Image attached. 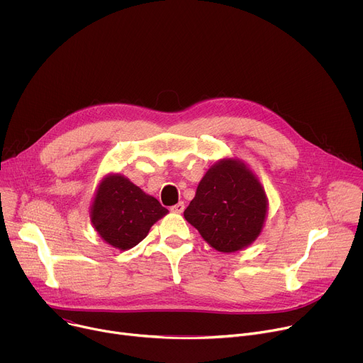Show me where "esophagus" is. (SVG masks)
Here are the masks:
<instances>
[{
	"mask_svg": "<svg viewBox=\"0 0 363 363\" xmlns=\"http://www.w3.org/2000/svg\"><path fill=\"white\" fill-rule=\"evenodd\" d=\"M184 210H185V203H184V202H178V203H175V205L171 206V211L175 213V214L184 213Z\"/></svg>",
	"mask_w": 363,
	"mask_h": 363,
	"instance_id": "1",
	"label": "esophagus"
}]
</instances>
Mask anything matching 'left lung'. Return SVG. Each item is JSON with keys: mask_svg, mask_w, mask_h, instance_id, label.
Returning <instances> with one entry per match:
<instances>
[{"mask_svg": "<svg viewBox=\"0 0 363 363\" xmlns=\"http://www.w3.org/2000/svg\"><path fill=\"white\" fill-rule=\"evenodd\" d=\"M267 195L258 178L240 160L216 162L198 184L185 220L221 252H235L260 235L267 217Z\"/></svg>", "mask_w": 363, "mask_h": 363, "instance_id": "8db88e82", "label": "left lung"}]
</instances>
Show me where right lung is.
<instances>
[{
  "label": "right lung",
  "mask_w": 363,
  "mask_h": 363,
  "mask_svg": "<svg viewBox=\"0 0 363 363\" xmlns=\"http://www.w3.org/2000/svg\"><path fill=\"white\" fill-rule=\"evenodd\" d=\"M168 210L121 174H109L96 189L90 221L96 233L112 247L129 250L139 244L150 227Z\"/></svg>",
  "instance_id": "right-lung-1"
}]
</instances>
